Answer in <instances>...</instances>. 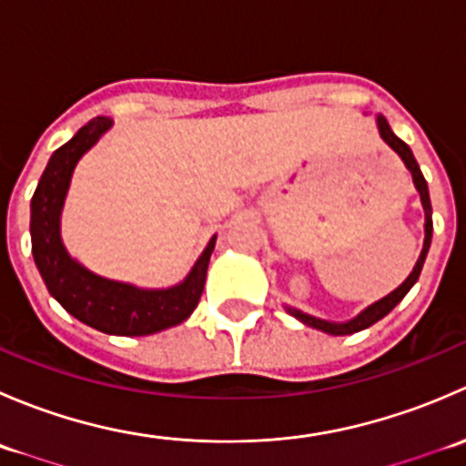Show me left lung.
<instances>
[{
	"instance_id": "1",
	"label": "left lung",
	"mask_w": 466,
	"mask_h": 466,
	"mask_svg": "<svg viewBox=\"0 0 466 466\" xmlns=\"http://www.w3.org/2000/svg\"><path fill=\"white\" fill-rule=\"evenodd\" d=\"M377 126H379V133L380 137H383V142L390 146V148L394 150V153L399 155V157L403 159V164H406V168L410 171L412 176V182H415V189L420 191V198H421V205H424V214H426V223H424V248H421V255L420 259H417L415 268H412V272L408 275V279L403 281L399 289H394L392 293L385 295V298H380L379 302L370 304L365 311H360L359 316L351 318V320L347 322H329V320H322V318H316V316H309V313H302L298 311V309H290L286 307V311L290 313L293 318H298L299 322H304L307 327H313V329H320L324 333H331V336H347V333H356V331H363V329L372 327L374 322H379L380 318L388 316L390 311H392L394 307H397L399 302H401L403 298H406L408 290L415 286V281L420 279V272H421V266H424L426 261V255H429V248H431V238H433V209H431V198H429V185H426L424 176H421V168L420 164H417L415 155H412L410 146L406 142H401V139L397 137V135L392 133V128H390L388 119H385L383 115L377 116Z\"/></svg>"
}]
</instances>
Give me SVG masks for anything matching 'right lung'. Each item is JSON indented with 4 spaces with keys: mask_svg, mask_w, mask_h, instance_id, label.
<instances>
[{
    "mask_svg": "<svg viewBox=\"0 0 466 466\" xmlns=\"http://www.w3.org/2000/svg\"><path fill=\"white\" fill-rule=\"evenodd\" d=\"M112 128V119L87 121L51 155L31 198V250L46 289L76 320L110 336H150L185 322L198 307L216 237L207 243L185 281L171 289H137L106 279L69 257L60 238V211L78 159Z\"/></svg>",
    "mask_w": 466,
    "mask_h": 466,
    "instance_id": "obj_1",
    "label": "right lung"
}]
</instances>
